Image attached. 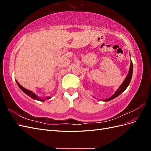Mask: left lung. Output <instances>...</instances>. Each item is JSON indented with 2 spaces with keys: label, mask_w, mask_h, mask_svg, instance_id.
Instances as JSON below:
<instances>
[{
  "label": "left lung",
  "mask_w": 151,
  "mask_h": 151,
  "mask_svg": "<svg viewBox=\"0 0 151 151\" xmlns=\"http://www.w3.org/2000/svg\"><path fill=\"white\" fill-rule=\"evenodd\" d=\"M132 73H133V63L131 61V63H130V69H129V72L128 73V74L126 77V78L125 79V81H123V83L121 84V86H120L119 89H118L116 90V92L115 93L113 96L106 99H104L103 101H110V100L116 98L117 96H118L120 94H122L123 91H124L128 86H129L130 83V81L132 79Z\"/></svg>",
  "instance_id": "1"
}]
</instances>
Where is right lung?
<instances>
[{
  "mask_svg": "<svg viewBox=\"0 0 151 151\" xmlns=\"http://www.w3.org/2000/svg\"><path fill=\"white\" fill-rule=\"evenodd\" d=\"M16 83H17V85L19 86V87L20 88V89L23 91V92L25 93V94H26L27 95H28L29 96H30L31 98H33V99H36V100H38V101H45V99H40V98H39L37 96H36L35 93H33V92H32V91H29V90H28V89H25L24 88H23V87H22V86H21L19 84V83H18V82L16 81ZM50 97H47V98H46V99H50Z\"/></svg>",
  "mask_w": 151,
  "mask_h": 151,
  "instance_id": "right-lung-1",
  "label": "right lung"
}]
</instances>
